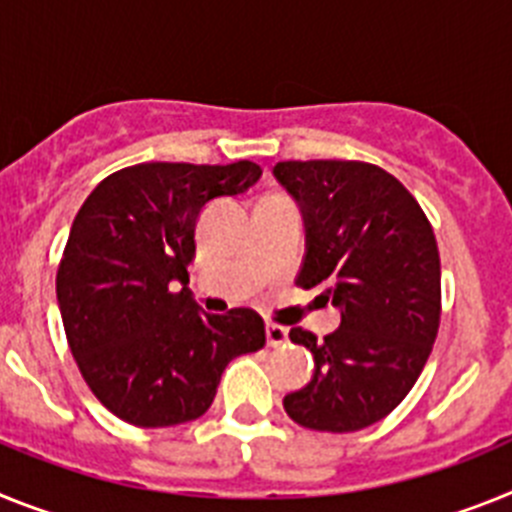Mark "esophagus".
<instances>
[{
	"label": "esophagus",
	"instance_id": "1",
	"mask_svg": "<svg viewBox=\"0 0 512 512\" xmlns=\"http://www.w3.org/2000/svg\"><path fill=\"white\" fill-rule=\"evenodd\" d=\"M265 337H268L270 348H281L283 342L288 340V330H286V327H281V324L268 322V324H265Z\"/></svg>",
	"mask_w": 512,
	"mask_h": 512
}]
</instances>
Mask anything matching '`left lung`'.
Wrapping results in <instances>:
<instances>
[{"mask_svg":"<svg viewBox=\"0 0 512 512\" xmlns=\"http://www.w3.org/2000/svg\"><path fill=\"white\" fill-rule=\"evenodd\" d=\"M273 177L299 203L304 260L296 283L322 288L340 327L317 342L311 381L283 397L288 417L324 433H355L412 389L441 322V257L422 208L394 175L366 162H278Z\"/></svg>","mask_w":512,"mask_h":512,"instance_id":"obj_1","label":"left lung"}]
</instances>
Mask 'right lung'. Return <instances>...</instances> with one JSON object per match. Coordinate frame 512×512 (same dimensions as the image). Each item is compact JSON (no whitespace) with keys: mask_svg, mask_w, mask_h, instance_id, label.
Here are the masks:
<instances>
[{"mask_svg":"<svg viewBox=\"0 0 512 512\" xmlns=\"http://www.w3.org/2000/svg\"><path fill=\"white\" fill-rule=\"evenodd\" d=\"M260 175L255 162H146L105 177L79 208L56 299L71 355L115 417L139 428L195 420L226 363L265 345L257 311L206 314L185 288L203 208Z\"/></svg>","mask_w":512,"mask_h":512,"instance_id":"add662e5","label":"right lung"}]
</instances>
